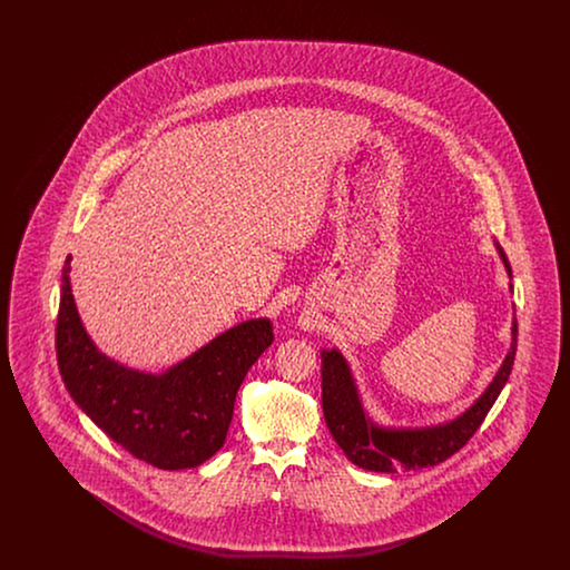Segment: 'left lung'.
<instances>
[{
    "instance_id": "left-lung-1",
    "label": "left lung",
    "mask_w": 570,
    "mask_h": 570,
    "mask_svg": "<svg viewBox=\"0 0 570 570\" xmlns=\"http://www.w3.org/2000/svg\"><path fill=\"white\" fill-rule=\"evenodd\" d=\"M502 254V261L511 275V265ZM517 353V325H513V344L500 372L476 404L465 410L460 419L432 428V430H380L372 425L358 402L351 370L337 351L323 353V412L326 428L346 458L358 468L372 472H397L438 465L468 444V440L481 428L489 410L495 404L500 391L511 376Z\"/></svg>"
}]
</instances>
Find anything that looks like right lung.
I'll use <instances>...</instances> for the list:
<instances>
[{"label": "right lung", "instance_id": "right-lung-1", "mask_svg": "<svg viewBox=\"0 0 570 570\" xmlns=\"http://www.w3.org/2000/svg\"><path fill=\"white\" fill-rule=\"evenodd\" d=\"M68 272L70 256L61 273L55 351L72 400L136 460L160 470L209 460L226 440L247 370L272 346L269 321L233 326L163 376H149L96 351L77 314Z\"/></svg>", "mask_w": 570, "mask_h": 570}]
</instances>
